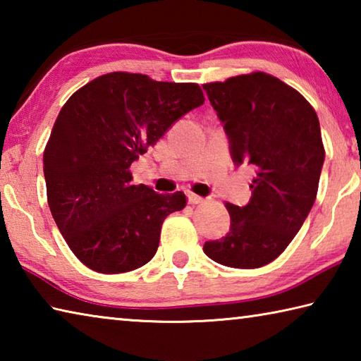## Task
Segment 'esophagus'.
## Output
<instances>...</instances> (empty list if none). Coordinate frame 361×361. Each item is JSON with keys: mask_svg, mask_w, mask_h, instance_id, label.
Masks as SVG:
<instances>
[{"mask_svg": "<svg viewBox=\"0 0 361 361\" xmlns=\"http://www.w3.org/2000/svg\"><path fill=\"white\" fill-rule=\"evenodd\" d=\"M204 200H205L204 197H200V195L194 194V192H189V194H188V202L192 204V205H195V204H202Z\"/></svg>", "mask_w": 361, "mask_h": 361, "instance_id": "obj_1", "label": "esophagus"}]
</instances>
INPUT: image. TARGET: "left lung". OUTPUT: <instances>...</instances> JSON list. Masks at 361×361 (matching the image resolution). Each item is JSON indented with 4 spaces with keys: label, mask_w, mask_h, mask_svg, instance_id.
<instances>
[{
    "label": "left lung",
    "mask_w": 361,
    "mask_h": 361,
    "mask_svg": "<svg viewBox=\"0 0 361 361\" xmlns=\"http://www.w3.org/2000/svg\"><path fill=\"white\" fill-rule=\"evenodd\" d=\"M235 164L256 176L245 207L226 202L231 229L205 242L204 253L223 266L269 264L295 239L319 191L325 148L312 105L291 85L262 71L207 82Z\"/></svg>",
    "instance_id": "left-lung-1"
}]
</instances>
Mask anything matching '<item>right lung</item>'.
<instances>
[{"label": "right lung", "instance_id": "add662e5", "mask_svg": "<svg viewBox=\"0 0 361 361\" xmlns=\"http://www.w3.org/2000/svg\"><path fill=\"white\" fill-rule=\"evenodd\" d=\"M204 102L199 84L127 71L95 78L66 100L42 162L49 209L84 266L122 274L152 259L164 219L185 209L186 195L133 185L130 166Z\"/></svg>", "mask_w": 361, "mask_h": 361}]
</instances>
